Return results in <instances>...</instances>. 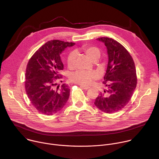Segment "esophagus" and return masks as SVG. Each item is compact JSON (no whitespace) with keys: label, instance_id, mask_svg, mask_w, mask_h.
Masks as SVG:
<instances>
[{"label":"esophagus","instance_id":"esophagus-1","mask_svg":"<svg viewBox=\"0 0 159 159\" xmlns=\"http://www.w3.org/2000/svg\"><path fill=\"white\" fill-rule=\"evenodd\" d=\"M80 87L81 88L85 89V90H87V89H89L90 88V87H88V86H83V85H80Z\"/></svg>","mask_w":159,"mask_h":159}]
</instances>
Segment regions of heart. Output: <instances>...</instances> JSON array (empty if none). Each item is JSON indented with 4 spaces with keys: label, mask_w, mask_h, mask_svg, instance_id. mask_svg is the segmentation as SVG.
<instances>
[{
    "label": "heart",
    "mask_w": 159,
    "mask_h": 159,
    "mask_svg": "<svg viewBox=\"0 0 159 159\" xmlns=\"http://www.w3.org/2000/svg\"><path fill=\"white\" fill-rule=\"evenodd\" d=\"M81 50L87 56V57L92 61H97L100 56L101 52L99 49L93 45H84L82 47ZM75 60V54L74 52H71L67 56L66 63L70 69L74 67ZM98 77V74L95 72L88 71H76L70 75V80L79 85L83 86L88 85L94 80H96Z\"/></svg>",
    "instance_id": "1"
}]
</instances>
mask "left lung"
Masks as SVG:
<instances>
[{
    "mask_svg": "<svg viewBox=\"0 0 159 159\" xmlns=\"http://www.w3.org/2000/svg\"><path fill=\"white\" fill-rule=\"evenodd\" d=\"M104 43L108 55V64L102 84L106 89L95 100V106L106 113L121 110L130 101L137 84L133 58L117 41L107 37L98 38Z\"/></svg>",
    "mask_w": 159,
    "mask_h": 159,
    "instance_id": "obj_1",
    "label": "left lung"
}]
</instances>
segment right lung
<instances>
[{"mask_svg":"<svg viewBox=\"0 0 159 159\" xmlns=\"http://www.w3.org/2000/svg\"><path fill=\"white\" fill-rule=\"evenodd\" d=\"M74 43L58 39L49 41L41 46L30 59L26 69L25 89L34 108L43 115H53L66 104L70 95L69 85H57L63 76L60 53Z\"/></svg>","mask_w":159,"mask_h":159,"instance_id":"1","label":"right lung"}]
</instances>
